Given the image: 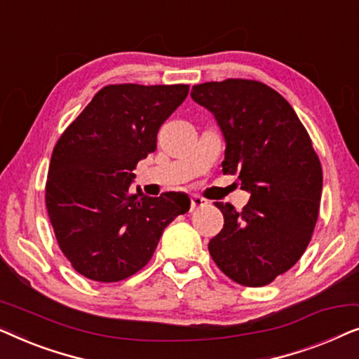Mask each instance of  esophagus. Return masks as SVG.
Wrapping results in <instances>:
<instances>
[{
  "mask_svg": "<svg viewBox=\"0 0 359 359\" xmlns=\"http://www.w3.org/2000/svg\"><path fill=\"white\" fill-rule=\"evenodd\" d=\"M205 204L208 203H205V199L201 198V196H193V198H191V210L203 208V205H205Z\"/></svg>",
  "mask_w": 359,
  "mask_h": 359,
  "instance_id": "obj_1",
  "label": "esophagus"
}]
</instances>
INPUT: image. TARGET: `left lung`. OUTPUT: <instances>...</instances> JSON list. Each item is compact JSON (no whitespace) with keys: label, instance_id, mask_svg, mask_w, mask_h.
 Returning a JSON list of instances; mask_svg holds the SVG:
<instances>
[{"label":"left lung","instance_id":"1","mask_svg":"<svg viewBox=\"0 0 359 359\" xmlns=\"http://www.w3.org/2000/svg\"><path fill=\"white\" fill-rule=\"evenodd\" d=\"M225 139L222 171L238 175L242 210L215 203L224 229L209 242L220 271L248 287L266 286L299 262L311 242L322 196V166L292 106L264 83L242 78L194 85Z\"/></svg>","mask_w":359,"mask_h":359}]
</instances>
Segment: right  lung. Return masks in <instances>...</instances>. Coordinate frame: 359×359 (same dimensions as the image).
Returning <instances> with one entry per match:
<instances>
[{"label": "right lung", "mask_w": 359, "mask_h": 359, "mask_svg": "<svg viewBox=\"0 0 359 359\" xmlns=\"http://www.w3.org/2000/svg\"><path fill=\"white\" fill-rule=\"evenodd\" d=\"M188 93V85L104 86L58 139L46 205L58 247L85 278L116 283L135 274L166 225L189 210L184 193H130L132 171L155 151L158 129Z\"/></svg>", "instance_id": "obj_1"}]
</instances>
